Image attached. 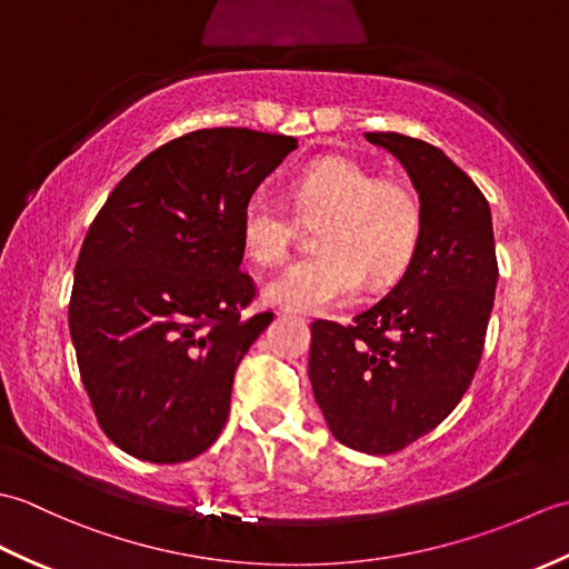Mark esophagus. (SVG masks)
I'll return each instance as SVG.
<instances>
[{"label":"esophagus","mask_w":569,"mask_h":569,"mask_svg":"<svg viewBox=\"0 0 569 569\" xmlns=\"http://www.w3.org/2000/svg\"><path fill=\"white\" fill-rule=\"evenodd\" d=\"M281 312H283V316H291V318H300V320H306V322H310V318L306 316V312H300V310H293V308H283Z\"/></svg>","instance_id":"1"}]
</instances>
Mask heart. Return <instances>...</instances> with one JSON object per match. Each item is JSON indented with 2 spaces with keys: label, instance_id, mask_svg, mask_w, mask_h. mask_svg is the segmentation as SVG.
Returning <instances> with one entry per match:
<instances>
[{
  "label": "heart",
  "instance_id": "1",
  "mask_svg": "<svg viewBox=\"0 0 569 569\" xmlns=\"http://www.w3.org/2000/svg\"><path fill=\"white\" fill-rule=\"evenodd\" d=\"M291 200L303 220H320L312 257L266 283L271 303L325 310L352 298L361 281L377 291L406 269L420 234V202L401 180L377 178L367 166L330 156L291 180ZM293 224L283 204L253 196L241 212V247L261 266L286 259Z\"/></svg>",
  "mask_w": 569,
  "mask_h": 569
}]
</instances>
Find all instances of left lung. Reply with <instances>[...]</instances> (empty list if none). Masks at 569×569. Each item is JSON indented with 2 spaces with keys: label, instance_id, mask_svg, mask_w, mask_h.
Instances as JSON below:
<instances>
[{
  "label": "left lung",
  "instance_id": "left-lung-1",
  "mask_svg": "<svg viewBox=\"0 0 569 569\" xmlns=\"http://www.w3.org/2000/svg\"><path fill=\"white\" fill-rule=\"evenodd\" d=\"M367 141L396 156L418 192V244L401 281L355 325L312 322L308 377L337 440L389 455L462 401L485 349L499 266L489 202L462 168L396 131H371Z\"/></svg>",
  "mask_w": 569,
  "mask_h": 569
}]
</instances>
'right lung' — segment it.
I'll return each mask as SVG.
<instances>
[{
  "mask_svg": "<svg viewBox=\"0 0 569 569\" xmlns=\"http://www.w3.org/2000/svg\"><path fill=\"white\" fill-rule=\"evenodd\" d=\"M293 137L220 127L163 143L119 180L82 241L68 308L102 430L176 465L217 440L234 371L271 312L241 318V212Z\"/></svg>",
  "mask_w": 569,
  "mask_h": 569,
  "instance_id": "1",
  "label": "right lung"
}]
</instances>
